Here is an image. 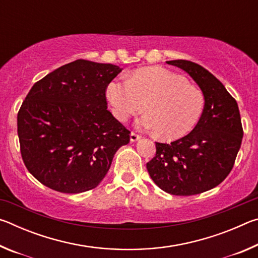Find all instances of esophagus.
<instances>
[{"label": "esophagus", "instance_id": "34e87169", "mask_svg": "<svg viewBox=\"0 0 258 258\" xmlns=\"http://www.w3.org/2000/svg\"><path fill=\"white\" fill-rule=\"evenodd\" d=\"M130 139H131V141H132V142H137V141H139L140 139H141V135H139L137 133L132 132V133H131V135H130Z\"/></svg>", "mask_w": 258, "mask_h": 258}]
</instances>
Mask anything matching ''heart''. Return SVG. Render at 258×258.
Wrapping results in <instances>:
<instances>
[{
  "instance_id": "1",
  "label": "heart",
  "mask_w": 258,
  "mask_h": 258,
  "mask_svg": "<svg viewBox=\"0 0 258 258\" xmlns=\"http://www.w3.org/2000/svg\"><path fill=\"white\" fill-rule=\"evenodd\" d=\"M106 95L113 116L120 121L145 110L138 127L158 132L166 140L184 137L203 115L205 98L184 77L163 67L142 68L128 80H113Z\"/></svg>"
}]
</instances>
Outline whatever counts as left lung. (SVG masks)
<instances>
[{
  "instance_id": "left-lung-1",
  "label": "left lung",
  "mask_w": 258,
  "mask_h": 258,
  "mask_svg": "<svg viewBox=\"0 0 258 258\" xmlns=\"http://www.w3.org/2000/svg\"><path fill=\"white\" fill-rule=\"evenodd\" d=\"M192 77L205 98L203 115L191 132L171 143L156 142V156L147 164L161 190L192 196L217 186L229 175L242 141L238 103L207 69L187 60L167 61Z\"/></svg>"
}]
</instances>
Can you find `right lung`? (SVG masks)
<instances>
[{
    "mask_svg": "<svg viewBox=\"0 0 258 258\" xmlns=\"http://www.w3.org/2000/svg\"><path fill=\"white\" fill-rule=\"evenodd\" d=\"M116 64L76 60L35 83L18 112L21 157L42 184L63 194L99 185L130 131L107 109Z\"/></svg>",
    "mask_w": 258,
    "mask_h": 258,
    "instance_id": "right-lung-1",
    "label": "right lung"
}]
</instances>
